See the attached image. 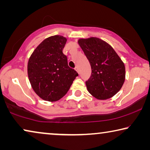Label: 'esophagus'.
I'll return each mask as SVG.
<instances>
[{"label": "esophagus", "instance_id": "1", "mask_svg": "<svg viewBox=\"0 0 150 150\" xmlns=\"http://www.w3.org/2000/svg\"><path fill=\"white\" fill-rule=\"evenodd\" d=\"M75 70L77 71V72L79 73V68H78V67H75Z\"/></svg>", "mask_w": 150, "mask_h": 150}]
</instances>
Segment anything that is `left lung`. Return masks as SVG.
<instances>
[{
	"label": "left lung",
	"mask_w": 150,
	"mask_h": 150,
	"mask_svg": "<svg viewBox=\"0 0 150 150\" xmlns=\"http://www.w3.org/2000/svg\"><path fill=\"white\" fill-rule=\"evenodd\" d=\"M79 44L89 60L91 74L86 81L88 91L99 100L115 95L125 81V66L114 49L97 38L80 39Z\"/></svg>",
	"instance_id": "1"
}]
</instances>
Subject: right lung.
I'll list each match as a JSON object with an SVG mask.
<instances>
[{"label": "right lung", "instance_id": "add662e5", "mask_svg": "<svg viewBox=\"0 0 150 150\" xmlns=\"http://www.w3.org/2000/svg\"><path fill=\"white\" fill-rule=\"evenodd\" d=\"M66 38L54 35L46 39L33 51L28 63V76L35 92L49 102L63 98L79 74L70 68L63 53Z\"/></svg>", "mask_w": 150, "mask_h": 150}]
</instances>
